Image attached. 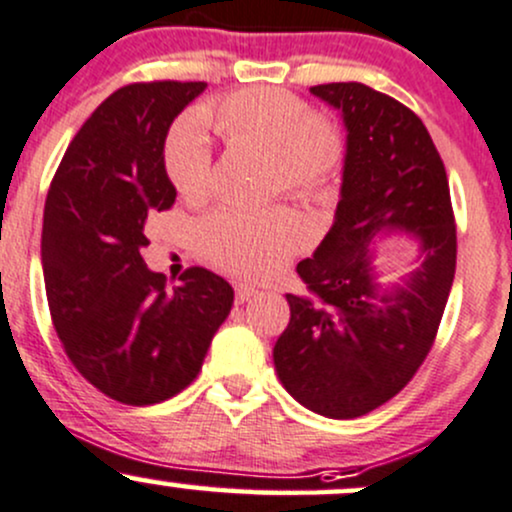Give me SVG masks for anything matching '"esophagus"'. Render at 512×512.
<instances>
[{
	"label": "esophagus",
	"instance_id": "obj_1",
	"mask_svg": "<svg viewBox=\"0 0 512 512\" xmlns=\"http://www.w3.org/2000/svg\"><path fill=\"white\" fill-rule=\"evenodd\" d=\"M260 294V291L255 289V286H247V284H235V301L238 303H245V301H250L252 296H257Z\"/></svg>",
	"mask_w": 512,
	"mask_h": 512
}]
</instances>
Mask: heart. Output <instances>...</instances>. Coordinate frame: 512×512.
Masks as SVG:
<instances>
[{"label": "heart", "instance_id": "b5f03b06", "mask_svg": "<svg viewBox=\"0 0 512 512\" xmlns=\"http://www.w3.org/2000/svg\"><path fill=\"white\" fill-rule=\"evenodd\" d=\"M196 119L172 128L162 150L170 184L199 204L211 194V128L228 148L269 155V184L289 194L316 196L330 187L345 155L333 121L308 114V106L282 89H243L199 109ZM201 255L226 272L265 279L279 272L308 243L306 223L289 209H218L196 230Z\"/></svg>", "mask_w": 512, "mask_h": 512}]
</instances>
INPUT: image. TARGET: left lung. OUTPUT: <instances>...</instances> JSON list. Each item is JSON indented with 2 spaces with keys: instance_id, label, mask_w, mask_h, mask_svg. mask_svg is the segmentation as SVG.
<instances>
[{
  "instance_id": "obj_1",
  "label": "left lung",
  "mask_w": 512,
  "mask_h": 512,
  "mask_svg": "<svg viewBox=\"0 0 512 512\" xmlns=\"http://www.w3.org/2000/svg\"><path fill=\"white\" fill-rule=\"evenodd\" d=\"M347 128L333 228L296 272L291 318L274 369L308 411L350 420L396 396L428 357L457 267L447 172L428 128L401 101L359 82L311 87ZM401 232L419 252L401 285L381 287L379 234Z\"/></svg>"
}]
</instances>
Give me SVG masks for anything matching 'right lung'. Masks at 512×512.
Wrapping results in <instances>:
<instances>
[{"label":"right lung","instance_id":"right-lung-1","mask_svg":"<svg viewBox=\"0 0 512 512\" xmlns=\"http://www.w3.org/2000/svg\"><path fill=\"white\" fill-rule=\"evenodd\" d=\"M206 82L116 89L67 145L43 211L41 260L55 333L75 369L128 406L187 389L233 306V286L189 267L179 286L143 260L148 213L174 204L162 150Z\"/></svg>","mask_w":512,"mask_h":512}]
</instances>
